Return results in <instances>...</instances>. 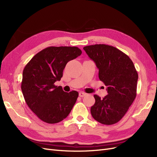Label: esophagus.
<instances>
[{
	"mask_svg": "<svg viewBox=\"0 0 157 157\" xmlns=\"http://www.w3.org/2000/svg\"><path fill=\"white\" fill-rule=\"evenodd\" d=\"M86 96V93L82 92H79V96H80V97L82 98V97H84V96Z\"/></svg>",
	"mask_w": 157,
	"mask_h": 157,
	"instance_id": "34e87169",
	"label": "esophagus"
}]
</instances>
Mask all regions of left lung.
Wrapping results in <instances>:
<instances>
[{
	"label": "left lung",
	"instance_id": "left-lung-1",
	"mask_svg": "<svg viewBox=\"0 0 157 157\" xmlns=\"http://www.w3.org/2000/svg\"><path fill=\"white\" fill-rule=\"evenodd\" d=\"M99 69V78L107 88L103 99L94 95L91 107L95 120L105 125L118 122L124 116L136 97L138 75L132 61L115 47L95 44L83 48Z\"/></svg>",
	"mask_w": 157,
	"mask_h": 157
}]
</instances>
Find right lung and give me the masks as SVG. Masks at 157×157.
I'll return each mask as SVG.
<instances>
[{"label": "right lung", "mask_w": 157, "mask_h": 157, "mask_svg": "<svg viewBox=\"0 0 157 157\" xmlns=\"http://www.w3.org/2000/svg\"><path fill=\"white\" fill-rule=\"evenodd\" d=\"M81 54L75 46L48 47L37 53L23 69L21 86L23 97L28 107L42 121L58 123L72 110L78 92H65L54 83L63 77L66 64Z\"/></svg>", "instance_id": "right-lung-1"}]
</instances>
